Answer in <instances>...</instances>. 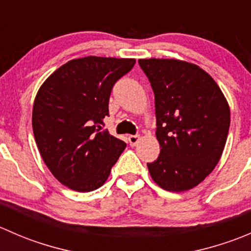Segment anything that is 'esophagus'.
<instances>
[{"label": "esophagus", "instance_id": "34e87169", "mask_svg": "<svg viewBox=\"0 0 251 251\" xmlns=\"http://www.w3.org/2000/svg\"><path fill=\"white\" fill-rule=\"evenodd\" d=\"M138 141H140V136H138V135H130V136H128V143H130L131 146H136V144L138 143Z\"/></svg>", "mask_w": 251, "mask_h": 251}]
</instances>
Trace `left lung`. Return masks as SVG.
Segmentation results:
<instances>
[{
    "mask_svg": "<svg viewBox=\"0 0 251 251\" xmlns=\"http://www.w3.org/2000/svg\"><path fill=\"white\" fill-rule=\"evenodd\" d=\"M155 100L160 154L151 178L170 192L198 186L219 163L229 130L228 103L214 78L177 59H140Z\"/></svg>",
    "mask_w": 251,
    "mask_h": 251,
    "instance_id": "obj_1",
    "label": "left lung"
}]
</instances>
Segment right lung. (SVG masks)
Returning <instances> with one entry per match:
<instances>
[{
  "instance_id": "add662e5",
  "label": "right lung",
  "mask_w": 251,
  "mask_h": 251,
  "mask_svg": "<svg viewBox=\"0 0 251 251\" xmlns=\"http://www.w3.org/2000/svg\"><path fill=\"white\" fill-rule=\"evenodd\" d=\"M135 59L85 57L55 70L37 92L32 130L40 154L53 176L76 192L100 188L126 148L103 130L116 81Z\"/></svg>"
}]
</instances>
